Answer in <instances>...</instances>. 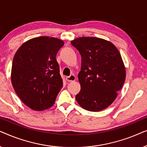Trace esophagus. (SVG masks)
<instances>
[{
  "label": "esophagus",
  "mask_w": 147,
  "mask_h": 147,
  "mask_svg": "<svg viewBox=\"0 0 147 147\" xmlns=\"http://www.w3.org/2000/svg\"><path fill=\"white\" fill-rule=\"evenodd\" d=\"M66 80L67 82H74L76 80V76L74 75H71L69 76H67L66 77Z\"/></svg>",
  "instance_id": "obj_1"
}]
</instances>
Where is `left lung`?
<instances>
[{"instance_id": "obj_1", "label": "left lung", "mask_w": 147, "mask_h": 147, "mask_svg": "<svg viewBox=\"0 0 147 147\" xmlns=\"http://www.w3.org/2000/svg\"><path fill=\"white\" fill-rule=\"evenodd\" d=\"M82 57L78 79L80 92L76 96L84 109L100 111L116 99L126 78L121 55L110 41L97 37H83L71 41Z\"/></svg>"}]
</instances>
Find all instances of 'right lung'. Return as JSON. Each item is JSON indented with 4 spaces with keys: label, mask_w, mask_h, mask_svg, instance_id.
Instances as JSON below:
<instances>
[{
    "label": "right lung",
    "mask_w": 147,
    "mask_h": 147,
    "mask_svg": "<svg viewBox=\"0 0 147 147\" xmlns=\"http://www.w3.org/2000/svg\"><path fill=\"white\" fill-rule=\"evenodd\" d=\"M64 45L57 38L39 37L23 43L13 60L11 82L25 105L37 111L51 107L63 86L57 52Z\"/></svg>",
    "instance_id": "right-lung-1"
}]
</instances>
